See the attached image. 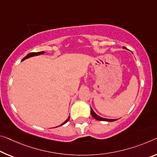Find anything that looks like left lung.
I'll return each instance as SVG.
<instances>
[{"label":"left lung","mask_w":157,"mask_h":157,"mask_svg":"<svg viewBox=\"0 0 157 157\" xmlns=\"http://www.w3.org/2000/svg\"><path fill=\"white\" fill-rule=\"evenodd\" d=\"M123 48H124V49H127V50H128V49L126 48V47H124ZM91 116L93 117H94V119H97V120H99V121H116V120H117V119H106V118L101 117L98 116V114H96L95 112H94V111L93 110V109L91 108Z\"/></svg>","instance_id":"1"}]
</instances>
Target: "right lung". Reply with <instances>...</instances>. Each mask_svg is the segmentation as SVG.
Here are the masks:
<instances>
[{"instance_id": "right-lung-1", "label": "right lung", "mask_w": 157, "mask_h": 157, "mask_svg": "<svg viewBox=\"0 0 157 157\" xmlns=\"http://www.w3.org/2000/svg\"><path fill=\"white\" fill-rule=\"evenodd\" d=\"M44 53V51L39 52H31V53H29V54H27V55H26V56L24 57V58L22 59L21 61H24V60H26V59H29V58H30V57L35 56H38V55H41V54H43ZM69 118H70V117H68V119H67L65 121H64V122H63V124H61L60 126L63 125V124H65L66 122H68V120H69ZM56 127H58V126H56Z\"/></svg>"}]
</instances>
